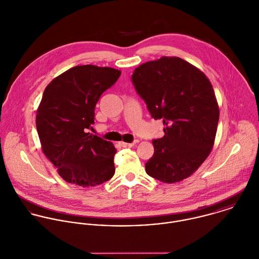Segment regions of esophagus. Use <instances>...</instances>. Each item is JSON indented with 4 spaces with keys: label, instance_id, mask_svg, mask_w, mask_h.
Listing matches in <instances>:
<instances>
[{
    "label": "esophagus",
    "instance_id": "obj_1",
    "mask_svg": "<svg viewBox=\"0 0 259 259\" xmlns=\"http://www.w3.org/2000/svg\"><path fill=\"white\" fill-rule=\"evenodd\" d=\"M138 143H139V141L137 140V141H135L134 143H124V142H120V145H121L122 147H124V148H130V147H133V146L137 145Z\"/></svg>",
    "mask_w": 259,
    "mask_h": 259
}]
</instances>
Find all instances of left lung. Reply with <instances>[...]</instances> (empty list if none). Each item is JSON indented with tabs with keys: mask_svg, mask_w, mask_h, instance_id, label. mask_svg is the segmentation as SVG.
Returning <instances> with one entry per match:
<instances>
[{
	"mask_svg": "<svg viewBox=\"0 0 259 259\" xmlns=\"http://www.w3.org/2000/svg\"><path fill=\"white\" fill-rule=\"evenodd\" d=\"M132 81L152 117L164 124V137L152 142L147 174L165 183L189 177L214 143L220 110L209 80L180 58L162 57L139 66Z\"/></svg>",
	"mask_w": 259,
	"mask_h": 259,
	"instance_id": "8db88e82",
	"label": "left lung"
}]
</instances>
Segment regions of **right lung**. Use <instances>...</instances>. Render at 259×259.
<instances>
[{
  "label": "right lung",
  "mask_w": 259,
  "mask_h": 259,
  "mask_svg": "<svg viewBox=\"0 0 259 259\" xmlns=\"http://www.w3.org/2000/svg\"><path fill=\"white\" fill-rule=\"evenodd\" d=\"M121 72L108 67L77 66L46 88L36 111L44 154L69 183L90 187L108 181L115 172L111 142L90 135L95 106Z\"/></svg>",
  "instance_id": "add662e5"
}]
</instances>
